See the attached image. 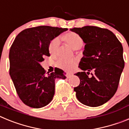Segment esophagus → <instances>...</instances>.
I'll list each match as a JSON object with an SVG mask.
<instances>
[{"mask_svg": "<svg viewBox=\"0 0 129 129\" xmlns=\"http://www.w3.org/2000/svg\"><path fill=\"white\" fill-rule=\"evenodd\" d=\"M72 74H71V73H68L67 74V78H70V77H72Z\"/></svg>", "mask_w": 129, "mask_h": 129, "instance_id": "34e87169", "label": "esophagus"}]
</instances>
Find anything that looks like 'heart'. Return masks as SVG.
Wrapping results in <instances>:
<instances>
[{
	"mask_svg": "<svg viewBox=\"0 0 129 129\" xmlns=\"http://www.w3.org/2000/svg\"><path fill=\"white\" fill-rule=\"evenodd\" d=\"M62 39L74 50H78L81 48L83 44V39L82 37L79 34L75 32L68 33L62 37ZM59 44H60V41L57 38L54 39L50 43L48 47L49 52L52 55L57 54ZM76 65V62L74 60H66V59H61L57 62L58 67L67 71L72 70Z\"/></svg>",
	"mask_w": 129,
	"mask_h": 129,
	"instance_id": "b5f03b06",
	"label": "heart"
}]
</instances>
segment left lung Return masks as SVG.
Segmentation results:
<instances>
[{
  "label": "left lung",
  "mask_w": 129,
  "mask_h": 129,
  "mask_svg": "<svg viewBox=\"0 0 129 129\" xmlns=\"http://www.w3.org/2000/svg\"><path fill=\"white\" fill-rule=\"evenodd\" d=\"M80 35L85 43L83 57L75 74L80 84L74 88L77 100L88 107H99L107 103L118 89L125 66L122 44L111 31L86 26L70 29ZM91 70L94 74L87 76ZM86 71V73L85 72Z\"/></svg>",
  "instance_id": "obj_1"
}]
</instances>
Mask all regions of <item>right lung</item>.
<instances>
[{
  "label": "right lung",
  "mask_w": 129,
  "mask_h": 129,
  "mask_svg": "<svg viewBox=\"0 0 129 129\" xmlns=\"http://www.w3.org/2000/svg\"><path fill=\"white\" fill-rule=\"evenodd\" d=\"M68 28L41 26L24 29L15 37L10 50V75L20 99L35 109L45 107L55 94V81L66 79L57 68L46 74L41 62L50 56L48 47L52 40Z\"/></svg>",
  "instance_id": "1"
}]
</instances>
